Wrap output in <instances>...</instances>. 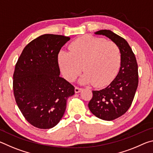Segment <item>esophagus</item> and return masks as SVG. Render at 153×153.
Instances as JSON below:
<instances>
[{"mask_svg": "<svg viewBox=\"0 0 153 153\" xmlns=\"http://www.w3.org/2000/svg\"><path fill=\"white\" fill-rule=\"evenodd\" d=\"M82 90V88H79V87H76L75 88V92L76 93H79Z\"/></svg>", "mask_w": 153, "mask_h": 153, "instance_id": "esophagus-1", "label": "esophagus"}]
</instances>
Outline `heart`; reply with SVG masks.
I'll use <instances>...</instances> for the list:
<instances>
[{
  "label": "heart",
  "mask_w": 153,
  "mask_h": 153,
  "mask_svg": "<svg viewBox=\"0 0 153 153\" xmlns=\"http://www.w3.org/2000/svg\"><path fill=\"white\" fill-rule=\"evenodd\" d=\"M70 52L61 51L58 63L65 78L72 82L85 71L81 84L102 86L109 83L117 74L121 62L119 46L105 38L84 36L69 46Z\"/></svg>",
  "instance_id": "1"
}]
</instances>
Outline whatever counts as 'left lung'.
<instances>
[{"label": "left lung", "mask_w": 153, "mask_h": 153, "mask_svg": "<svg viewBox=\"0 0 153 153\" xmlns=\"http://www.w3.org/2000/svg\"><path fill=\"white\" fill-rule=\"evenodd\" d=\"M105 36L116 43L121 53V66L118 74L105 88L92 90L88 107L93 115L106 121L121 117L132 103L138 84V64L128 42L112 31L102 30L94 33Z\"/></svg>", "instance_id": "obj_1"}]
</instances>
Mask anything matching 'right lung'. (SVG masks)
Wrapping results in <instances>:
<instances>
[{"label": "right lung", "mask_w": 153, "mask_h": 153, "mask_svg": "<svg viewBox=\"0 0 153 153\" xmlns=\"http://www.w3.org/2000/svg\"><path fill=\"white\" fill-rule=\"evenodd\" d=\"M70 38L44 34L25 46L15 65L13 93L21 112L40 129L55 127L63 117L75 88L59 76L58 54Z\"/></svg>", "instance_id": "obj_1"}]
</instances>
